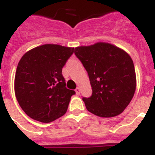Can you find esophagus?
<instances>
[{
  "mask_svg": "<svg viewBox=\"0 0 155 155\" xmlns=\"http://www.w3.org/2000/svg\"><path fill=\"white\" fill-rule=\"evenodd\" d=\"M75 91V93H76L77 95H79L80 93V87H76Z\"/></svg>",
  "mask_w": 155,
  "mask_h": 155,
  "instance_id": "1",
  "label": "esophagus"
}]
</instances>
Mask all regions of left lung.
<instances>
[{"instance_id": "8db88e82", "label": "left lung", "mask_w": 155, "mask_h": 155, "mask_svg": "<svg viewBox=\"0 0 155 155\" xmlns=\"http://www.w3.org/2000/svg\"><path fill=\"white\" fill-rule=\"evenodd\" d=\"M87 71L92 94L83 98L86 108L100 117H113L125 110L134 97L137 80L130 54L108 42L75 48Z\"/></svg>"}]
</instances>
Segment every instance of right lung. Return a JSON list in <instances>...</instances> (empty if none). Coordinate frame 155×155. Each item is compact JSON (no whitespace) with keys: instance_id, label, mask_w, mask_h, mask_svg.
<instances>
[{"instance_id":"add662e5","label":"right lung","mask_w":155,"mask_h":155,"mask_svg":"<svg viewBox=\"0 0 155 155\" xmlns=\"http://www.w3.org/2000/svg\"><path fill=\"white\" fill-rule=\"evenodd\" d=\"M73 52L74 47L44 44L21 58L14 92L21 108L30 117L49 123L66 113L75 92L66 87L62 68Z\"/></svg>"}]
</instances>
